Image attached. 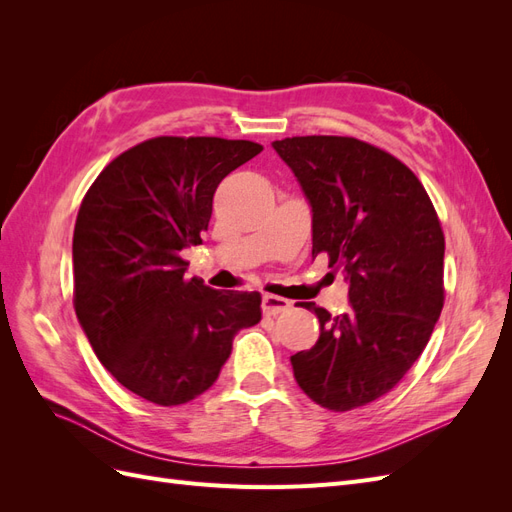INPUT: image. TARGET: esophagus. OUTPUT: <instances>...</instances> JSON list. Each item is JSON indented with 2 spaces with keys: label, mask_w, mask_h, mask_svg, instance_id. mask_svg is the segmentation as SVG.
<instances>
[{
  "label": "esophagus",
  "mask_w": 512,
  "mask_h": 512,
  "mask_svg": "<svg viewBox=\"0 0 512 512\" xmlns=\"http://www.w3.org/2000/svg\"><path fill=\"white\" fill-rule=\"evenodd\" d=\"M286 309H290L288 299L277 297V294H265V297H262V312H265L267 316H277V314L286 312Z\"/></svg>",
  "instance_id": "34e87169"
}]
</instances>
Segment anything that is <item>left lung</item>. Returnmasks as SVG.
Returning a JSON list of instances; mask_svg holds the SVG:
<instances>
[{
	"label": "left lung",
	"instance_id": "8db88e82",
	"mask_svg": "<svg viewBox=\"0 0 512 512\" xmlns=\"http://www.w3.org/2000/svg\"><path fill=\"white\" fill-rule=\"evenodd\" d=\"M273 149L312 207V256L348 282L350 312L320 320V337L290 356L318 406L346 412L389 393L425 350L444 305V232L412 170L350 136H292Z\"/></svg>",
	"mask_w": 512,
	"mask_h": 512
}]
</instances>
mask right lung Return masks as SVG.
<instances>
[{"label":"right lung","mask_w":512,"mask_h":512,"mask_svg":"<svg viewBox=\"0 0 512 512\" xmlns=\"http://www.w3.org/2000/svg\"><path fill=\"white\" fill-rule=\"evenodd\" d=\"M262 145L218 136H158L123 151L76 215L74 309L100 363L151 404L203 395L232 339L260 322V292L185 280L181 250L203 243L213 194Z\"/></svg>","instance_id":"add662e5"}]
</instances>
